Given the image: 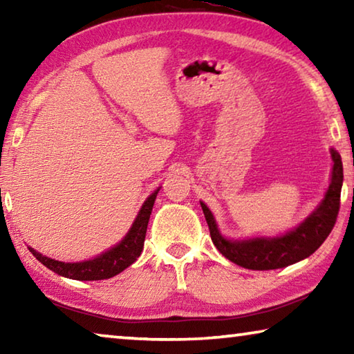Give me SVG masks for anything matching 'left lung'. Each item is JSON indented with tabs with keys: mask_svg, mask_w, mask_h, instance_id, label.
Wrapping results in <instances>:
<instances>
[{
	"mask_svg": "<svg viewBox=\"0 0 354 354\" xmlns=\"http://www.w3.org/2000/svg\"><path fill=\"white\" fill-rule=\"evenodd\" d=\"M333 176L325 200L310 214V217L299 225L295 231L287 232L277 239H253V241L231 242L220 234L215 225L214 215L205 203H201L203 212L207 221L211 239L215 247L226 259L250 270H274L295 263L309 257L320 245L326 241L333 231L340 209V190L344 183L342 159L337 151L331 149Z\"/></svg>",
	"mask_w": 354,
	"mask_h": 354,
	"instance_id": "8db88e82",
	"label": "left lung"
}]
</instances>
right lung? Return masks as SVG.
Instances as JSON below:
<instances>
[{
  "instance_id": "right-lung-1",
  "label": "right lung",
  "mask_w": 354,
  "mask_h": 354,
  "mask_svg": "<svg viewBox=\"0 0 354 354\" xmlns=\"http://www.w3.org/2000/svg\"><path fill=\"white\" fill-rule=\"evenodd\" d=\"M159 189L148 196V200L143 203L139 215L134 221L133 227H131L127 237L120 242L117 247L106 251L98 257H95L92 261L86 262H76V263H65L59 262L50 257L41 256L37 251L29 248V251L35 256V259L44 263L46 268H50L57 274L71 279H80V281H98V279H107L123 272L124 268L129 267L131 263L137 261V257L140 256L143 250V242H145L147 236V226L149 215L153 211V205L158 195Z\"/></svg>"
}]
</instances>
